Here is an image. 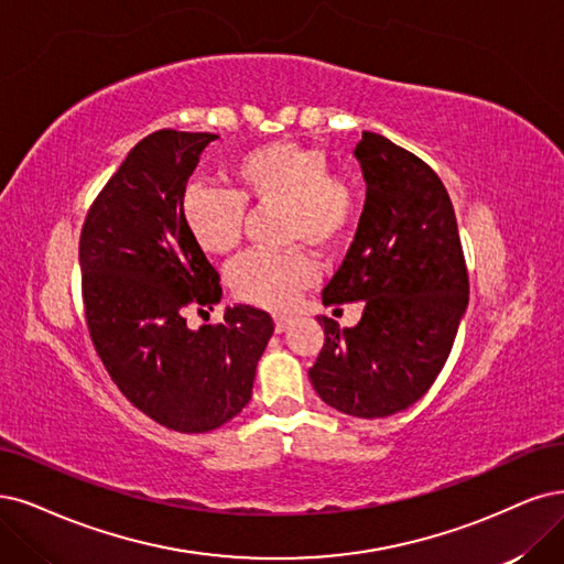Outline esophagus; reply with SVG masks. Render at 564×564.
<instances>
[{
	"label": "esophagus",
	"instance_id": "obj_1",
	"mask_svg": "<svg viewBox=\"0 0 564 564\" xmlns=\"http://www.w3.org/2000/svg\"><path fill=\"white\" fill-rule=\"evenodd\" d=\"M290 323H293V318H290L288 314H276V316H274V327H276L279 335L290 327Z\"/></svg>",
	"mask_w": 564,
	"mask_h": 564
}]
</instances>
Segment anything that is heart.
<instances>
[{
    "instance_id": "b5f03b06",
    "label": "heart",
    "mask_w": 564,
    "mask_h": 564,
    "mask_svg": "<svg viewBox=\"0 0 564 564\" xmlns=\"http://www.w3.org/2000/svg\"><path fill=\"white\" fill-rule=\"evenodd\" d=\"M235 191L195 183L183 195L187 235L208 256H225L241 241L246 204H281L288 243H308L329 256L348 243L360 218V193L348 174L329 172L318 145L274 139L246 149L227 164ZM318 276L304 248L250 250L227 271L232 293L250 304L285 308Z\"/></svg>"
}]
</instances>
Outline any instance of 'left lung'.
I'll use <instances>...</instances> for the list:
<instances>
[{"label":"left lung","instance_id":"1","mask_svg":"<svg viewBox=\"0 0 564 564\" xmlns=\"http://www.w3.org/2000/svg\"><path fill=\"white\" fill-rule=\"evenodd\" d=\"M367 199L325 306L365 302L356 327L318 316L325 344L308 369L321 400L356 419L409 409L444 369L469 300L451 197L419 155L381 134L356 145Z\"/></svg>","mask_w":564,"mask_h":564}]
</instances>
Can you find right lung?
I'll use <instances>...</instances> for the list:
<instances>
[{"mask_svg":"<svg viewBox=\"0 0 564 564\" xmlns=\"http://www.w3.org/2000/svg\"><path fill=\"white\" fill-rule=\"evenodd\" d=\"M212 132L143 137L101 187L80 229L83 308L109 377L139 411L174 432H212L248 404L274 332L262 308L239 304L216 325H185L212 308L216 267L187 235L185 185Z\"/></svg>","mask_w":564,"mask_h":564,"instance_id":"1","label":"right lung"}]
</instances>
